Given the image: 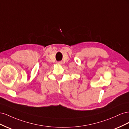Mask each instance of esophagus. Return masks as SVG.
<instances>
[{
    "label": "esophagus",
    "instance_id": "34e87169",
    "mask_svg": "<svg viewBox=\"0 0 129 129\" xmlns=\"http://www.w3.org/2000/svg\"><path fill=\"white\" fill-rule=\"evenodd\" d=\"M59 63V64H60V63H60V62H59V63Z\"/></svg>",
    "mask_w": 129,
    "mask_h": 129
}]
</instances>
